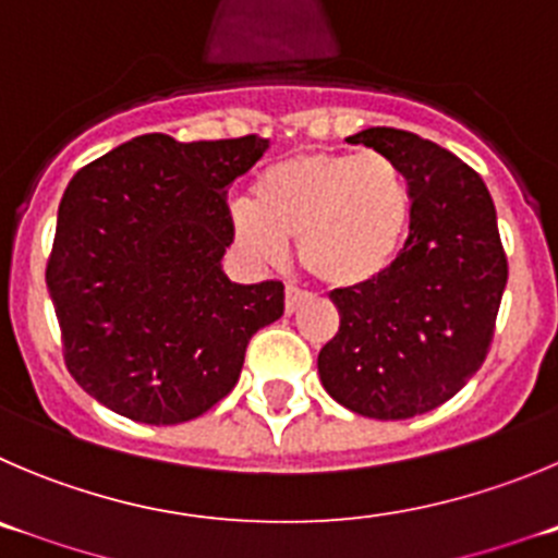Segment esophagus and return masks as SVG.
Returning a JSON list of instances; mask_svg holds the SVG:
<instances>
[{
    "label": "esophagus",
    "mask_w": 558,
    "mask_h": 558,
    "mask_svg": "<svg viewBox=\"0 0 558 558\" xmlns=\"http://www.w3.org/2000/svg\"><path fill=\"white\" fill-rule=\"evenodd\" d=\"M305 296H308V294H305L303 289H296V286H286V314H294Z\"/></svg>",
    "instance_id": "1"
}]
</instances>
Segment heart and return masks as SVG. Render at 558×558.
<instances>
[{
	"instance_id": "heart-1",
	"label": "heart",
	"mask_w": 558,
	"mask_h": 558,
	"mask_svg": "<svg viewBox=\"0 0 558 558\" xmlns=\"http://www.w3.org/2000/svg\"><path fill=\"white\" fill-rule=\"evenodd\" d=\"M233 239L262 264L283 262L296 239L300 264L332 289H361L402 255L413 226L410 181L385 154L308 150L272 161L253 201L231 208Z\"/></svg>"
}]
</instances>
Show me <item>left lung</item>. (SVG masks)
I'll list each match as a JSON object with an SVG mask.
<instances>
[{"instance_id":"8db88e82","label":"left lung","mask_w":558,"mask_h":558,"mask_svg":"<svg viewBox=\"0 0 558 558\" xmlns=\"http://www.w3.org/2000/svg\"><path fill=\"white\" fill-rule=\"evenodd\" d=\"M347 143L397 161L413 192V226L383 278L332 291L341 327L316 366L352 413L413 418L449 402L490 350L507 289L496 206L478 173L432 140L372 126Z\"/></svg>"}]
</instances>
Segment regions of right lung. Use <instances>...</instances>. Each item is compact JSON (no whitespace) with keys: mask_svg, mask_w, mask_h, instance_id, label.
<instances>
[{"mask_svg":"<svg viewBox=\"0 0 558 558\" xmlns=\"http://www.w3.org/2000/svg\"><path fill=\"white\" fill-rule=\"evenodd\" d=\"M269 140L143 134L71 179L46 286L68 372L140 424H184L231 393L255 330L283 316V283L222 272L228 186Z\"/></svg>","mask_w":558,"mask_h":558,"instance_id":"1","label":"right lung"}]
</instances>
